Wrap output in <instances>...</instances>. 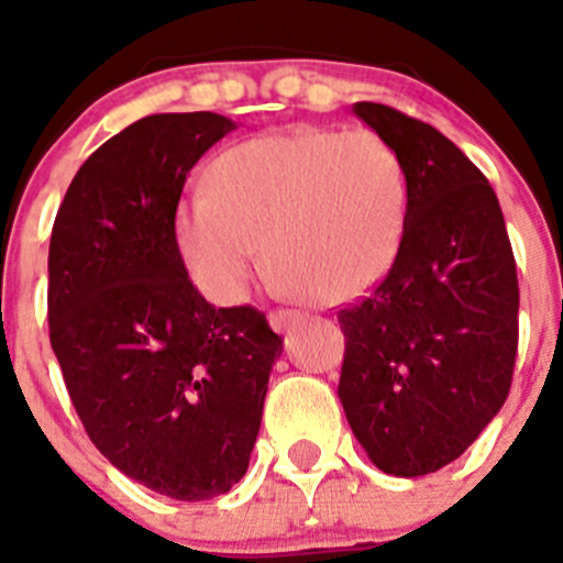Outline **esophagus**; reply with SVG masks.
Listing matches in <instances>:
<instances>
[{
	"instance_id": "obj_1",
	"label": "esophagus",
	"mask_w": 563,
	"mask_h": 563,
	"mask_svg": "<svg viewBox=\"0 0 563 563\" xmlns=\"http://www.w3.org/2000/svg\"><path fill=\"white\" fill-rule=\"evenodd\" d=\"M269 321L277 332H288V329L299 327L305 321V316L297 313V310H275V313H269Z\"/></svg>"
}]
</instances>
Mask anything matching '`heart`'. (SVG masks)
I'll list each match as a JSON object with an SVG mask.
<instances>
[{"label":"heart","mask_w":563,"mask_h":563,"mask_svg":"<svg viewBox=\"0 0 563 563\" xmlns=\"http://www.w3.org/2000/svg\"><path fill=\"white\" fill-rule=\"evenodd\" d=\"M207 187L181 198L174 236L196 286L220 305L245 297L264 250L305 299L349 302L387 277L406 234V166L373 130L261 135L225 150Z\"/></svg>","instance_id":"b5f03b06"}]
</instances>
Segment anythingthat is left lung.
I'll return each mask as SVG.
<instances>
[{
  "label": "left lung",
  "mask_w": 563,
  "mask_h": 563,
  "mask_svg": "<svg viewBox=\"0 0 563 563\" xmlns=\"http://www.w3.org/2000/svg\"><path fill=\"white\" fill-rule=\"evenodd\" d=\"M354 113L402 157L400 253L340 310V402L367 457L395 476L457 460L501 411L518 356V269L485 174L433 124L382 103Z\"/></svg>",
  "instance_id": "left-lung-1"
}]
</instances>
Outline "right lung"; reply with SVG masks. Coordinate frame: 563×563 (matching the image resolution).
Returning a JSON list of instances; mask_svg holds the SVG:
<instances>
[{"label":"right lung","mask_w":563,"mask_h":563,"mask_svg":"<svg viewBox=\"0 0 563 563\" xmlns=\"http://www.w3.org/2000/svg\"><path fill=\"white\" fill-rule=\"evenodd\" d=\"M231 130L212 111L139 119L78 168L51 231V349L84 430L176 501L245 476L283 351L261 310L209 305L176 250L187 174Z\"/></svg>","instance_id":"1"}]
</instances>
